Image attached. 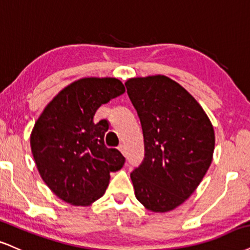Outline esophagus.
<instances>
[{"mask_svg": "<svg viewBox=\"0 0 250 250\" xmlns=\"http://www.w3.org/2000/svg\"><path fill=\"white\" fill-rule=\"evenodd\" d=\"M119 150L122 152V155H125V156L127 155V151H125V146H123V144H120V146H119Z\"/></svg>", "mask_w": 250, "mask_h": 250, "instance_id": "1", "label": "esophagus"}]
</instances>
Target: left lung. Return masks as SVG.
Returning <instances> with one entry per match:
<instances>
[{
	"instance_id": "1",
	"label": "left lung",
	"mask_w": 250,
	"mask_h": 250,
	"mask_svg": "<svg viewBox=\"0 0 250 250\" xmlns=\"http://www.w3.org/2000/svg\"><path fill=\"white\" fill-rule=\"evenodd\" d=\"M125 87L144 137V158L130 173L135 195L149 211H172L212 163L213 125L193 96L170 78H131Z\"/></svg>"
}]
</instances>
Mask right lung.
<instances>
[{
    "mask_svg": "<svg viewBox=\"0 0 250 250\" xmlns=\"http://www.w3.org/2000/svg\"><path fill=\"white\" fill-rule=\"evenodd\" d=\"M125 92L116 78H83L65 87L45 107L30 136L39 174L57 197L88 206L106 192L109 173L125 158L104 146L108 123L94 122L101 104Z\"/></svg>",
    "mask_w": 250,
    "mask_h": 250,
    "instance_id": "1",
    "label": "right lung"
}]
</instances>
